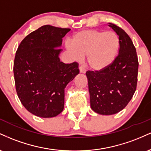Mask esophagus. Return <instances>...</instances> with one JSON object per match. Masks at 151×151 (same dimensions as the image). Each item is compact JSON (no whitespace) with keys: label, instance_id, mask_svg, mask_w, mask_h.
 <instances>
[{"label":"esophagus","instance_id":"esophagus-1","mask_svg":"<svg viewBox=\"0 0 151 151\" xmlns=\"http://www.w3.org/2000/svg\"><path fill=\"white\" fill-rule=\"evenodd\" d=\"M79 72H80V73H82V74L86 73V70L84 68L83 66H80V67H79Z\"/></svg>","mask_w":151,"mask_h":151}]
</instances>
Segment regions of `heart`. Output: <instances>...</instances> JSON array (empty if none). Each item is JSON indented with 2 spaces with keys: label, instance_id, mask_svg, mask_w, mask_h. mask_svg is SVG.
<instances>
[{
  "label": "heart",
  "instance_id": "obj_1",
  "mask_svg": "<svg viewBox=\"0 0 151 151\" xmlns=\"http://www.w3.org/2000/svg\"><path fill=\"white\" fill-rule=\"evenodd\" d=\"M119 46V38L113 32L86 30L74 34L66 47L75 60L86 56L90 68L101 71L113 63Z\"/></svg>",
  "mask_w": 151,
  "mask_h": 151
}]
</instances>
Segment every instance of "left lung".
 Segmentation results:
<instances>
[{
	"label": "left lung",
	"instance_id": "1",
	"mask_svg": "<svg viewBox=\"0 0 151 151\" xmlns=\"http://www.w3.org/2000/svg\"><path fill=\"white\" fill-rule=\"evenodd\" d=\"M120 40L119 55L109 67L99 72H86L90 106L101 115L123 110L136 89L138 62L132 40L124 30L110 23Z\"/></svg>",
	"mask_w": 151,
	"mask_h": 151
}]
</instances>
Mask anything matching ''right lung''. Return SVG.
Masks as SVG:
<instances>
[{
  "instance_id": "1",
  "label": "right lung",
  "mask_w": 151,
  "mask_h": 151,
  "mask_svg": "<svg viewBox=\"0 0 151 151\" xmlns=\"http://www.w3.org/2000/svg\"><path fill=\"white\" fill-rule=\"evenodd\" d=\"M44 25L22 40L15 54V87L23 106L35 116L52 118L64 109L65 89L79 73L78 64L60 61L62 38L70 31Z\"/></svg>"
}]
</instances>
